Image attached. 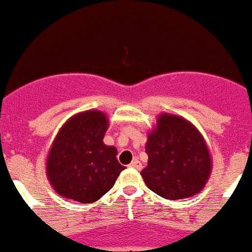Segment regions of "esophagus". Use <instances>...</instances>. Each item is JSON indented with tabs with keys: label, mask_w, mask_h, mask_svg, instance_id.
<instances>
[{
	"label": "esophagus",
	"mask_w": 252,
	"mask_h": 252,
	"mask_svg": "<svg viewBox=\"0 0 252 252\" xmlns=\"http://www.w3.org/2000/svg\"><path fill=\"white\" fill-rule=\"evenodd\" d=\"M130 168H134V169H136V170H140V169H142V164H140V161H139L138 158H135V160L132 161L131 164H130Z\"/></svg>",
	"instance_id": "1"
}]
</instances>
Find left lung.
<instances>
[{
    "instance_id": "obj_1",
    "label": "left lung",
    "mask_w": 252,
    "mask_h": 252,
    "mask_svg": "<svg viewBox=\"0 0 252 252\" xmlns=\"http://www.w3.org/2000/svg\"><path fill=\"white\" fill-rule=\"evenodd\" d=\"M147 139L148 165L140 174L150 190L170 200L202 191L211 176L212 160L194 125L182 117L162 113Z\"/></svg>"
}]
</instances>
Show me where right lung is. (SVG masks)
I'll list each match as a JSON object with an SVG mask.
<instances>
[{
	"label": "right lung",
	"instance_id": "1",
	"mask_svg": "<svg viewBox=\"0 0 252 252\" xmlns=\"http://www.w3.org/2000/svg\"><path fill=\"white\" fill-rule=\"evenodd\" d=\"M108 118L102 112L87 110L71 117L58 131L46 160L50 185L63 198L90 204L113 187L125 166L117 150L105 146Z\"/></svg>",
	"mask_w": 252,
	"mask_h": 252
}]
</instances>
